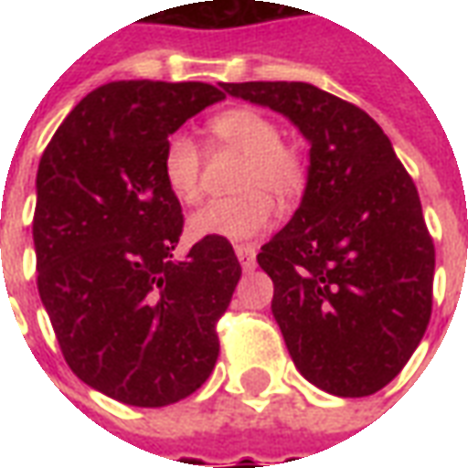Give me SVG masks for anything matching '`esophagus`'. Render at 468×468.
I'll list each match as a JSON object with an SVG mask.
<instances>
[{
  "instance_id": "34e87169",
  "label": "esophagus",
  "mask_w": 468,
  "mask_h": 468,
  "mask_svg": "<svg viewBox=\"0 0 468 468\" xmlns=\"http://www.w3.org/2000/svg\"><path fill=\"white\" fill-rule=\"evenodd\" d=\"M235 255H238V261H240V265H243L245 271H253L255 268V245H250V243L235 245Z\"/></svg>"
}]
</instances>
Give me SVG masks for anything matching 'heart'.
Masks as SVG:
<instances>
[{
	"label": "heart",
	"mask_w": 468,
	"mask_h": 468,
	"mask_svg": "<svg viewBox=\"0 0 468 468\" xmlns=\"http://www.w3.org/2000/svg\"><path fill=\"white\" fill-rule=\"evenodd\" d=\"M213 134L243 163L235 173L233 197L213 200L195 210L190 233L197 238L245 240L265 233L275 220V203H293L305 190L303 154L281 140L275 120L253 107H230L210 120ZM163 177L175 197L195 203L203 187V157L193 137L173 134L163 150Z\"/></svg>",
	"instance_id": "obj_1"
}]
</instances>
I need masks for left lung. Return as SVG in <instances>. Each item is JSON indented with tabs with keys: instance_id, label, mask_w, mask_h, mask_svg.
<instances>
[{
	"instance_id": "left-lung-1",
	"label": "left lung",
	"mask_w": 468,
	"mask_h": 468,
	"mask_svg": "<svg viewBox=\"0 0 468 468\" xmlns=\"http://www.w3.org/2000/svg\"><path fill=\"white\" fill-rule=\"evenodd\" d=\"M285 115L311 143L301 207L258 265L305 381L356 399L391 383L421 344L433 303V240L419 190L361 107L308 82H223Z\"/></svg>"
}]
</instances>
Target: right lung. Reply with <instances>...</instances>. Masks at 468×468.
<instances>
[{"label":"right lung","instance_id":"1","mask_svg":"<svg viewBox=\"0 0 468 468\" xmlns=\"http://www.w3.org/2000/svg\"><path fill=\"white\" fill-rule=\"evenodd\" d=\"M223 92L127 80L92 90L37 173V288L67 366L127 406H167L213 373L240 263L225 238L183 261L180 200L163 177L167 137Z\"/></svg>","mask_w":468,"mask_h":468}]
</instances>
